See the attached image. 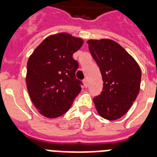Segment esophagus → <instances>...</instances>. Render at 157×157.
<instances>
[{
	"mask_svg": "<svg viewBox=\"0 0 157 157\" xmlns=\"http://www.w3.org/2000/svg\"><path fill=\"white\" fill-rule=\"evenodd\" d=\"M83 84H84V86H85V87L86 88V87L88 86V81H87L86 79L83 80Z\"/></svg>",
	"mask_w": 157,
	"mask_h": 157,
	"instance_id": "34e87169",
	"label": "esophagus"
}]
</instances>
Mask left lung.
Wrapping results in <instances>:
<instances>
[{
    "mask_svg": "<svg viewBox=\"0 0 157 157\" xmlns=\"http://www.w3.org/2000/svg\"><path fill=\"white\" fill-rule=\"evenodd\" d=\"M89 50L100 69L102 93L94 98L98 114L114 121L123 117L139 94L141 69L124 48L109 39L89 40Z\"/></svg>",
    "mask_w": 157,
    "mask_h": 157,
    "instance_id": "8db88e82",
    "label": "left lung"
}]
</instances>
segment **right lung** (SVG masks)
<instances>
[{"label": "right lung", "mask_w": 157, "mask_h": 157, "mask_svg": "<svg viewBox=\"0 0 157 157\" xmlns=\"http://www.w3.org/2000/svg\"><path fill=\"white\" fill-rule=\"evenodd\" d=\"M83 42L67 33L54 34L45 38L29 57L27 88L33 103L44 117L63 115L81 92L82 82L76 78L79 64L72 54Z\"/></svg>", "instance_id": "1"}]
</instances>
